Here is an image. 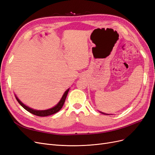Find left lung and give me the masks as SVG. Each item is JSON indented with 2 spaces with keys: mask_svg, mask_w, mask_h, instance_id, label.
Here are the masks:
<instances>
[{
  "mask_svg": "<svg viewBox=\"0 0 155 155\" xmlns=\"http://www.w3.org/2000/svg\"><path fill=\"white\" fill-rule=\"evenodd\" d=\"M100 112H101V114H106V115H109V114H106V113H104V112H101V111H100Z\"/></svg>",
  "mask_w": 155,
  "mask_h": 155,
  "instance_id": "1",
  "label": "left lung"
}]
</instances>
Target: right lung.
Segmentation results:
<instances>
[{
	"instance_id": "obj_1",
	"label": "right lung",
	"mask_w": 155,
	"mask_h": 155,
	"mask_svg": "<svg viewBox=\"0 0 155 155\" xmlns=\"http://www.w3.org/2000/svg\"><path fill=\"white\" fill-rule=\"evenodd\" d=\"M69 89L70 88H68L67 90L64 92L62 97L61 98L60 101L58 102V104L57 105H55L52 108H50V109H46V110H35L34 109H31V108L28 107L23 104V103L19 99H18L15 94V96L16 100L18 102V104H19L27 111L30 112V113L34 114V115H36V116H47L54 114L61 110V109L63 107V106L64 104V101H65V100H66V97L68 94V92L69 91Z\"/></svg>"
}]
</instances>
